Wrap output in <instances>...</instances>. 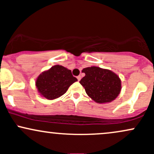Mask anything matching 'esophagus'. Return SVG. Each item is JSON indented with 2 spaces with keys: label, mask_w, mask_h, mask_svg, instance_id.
<instances>
[{
  "label": "esophagus",
  "mask_w": 154,
  "mask_h": 154,
  "mask_svg": "<svg viewBox=\"0 0 154 154\" xmlns=\"http://www.w3.org/2000/svg\"><path fill=\"white\" fill-rule=\"evenodd\" d=\"M77 80L79 81V80H80V79H81V76H80V75L77 76Z\"/></svg>",
  "instance_id": "1"
}]
</instances>
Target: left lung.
I'll list each match as a JSON object with an SVG mask.
<instances>
[{
  "instance_id": "1",
  "label": "left lung",
  "mask_w": 154,
  "mask_h": 154,
  "mask_svg": "<svg viewBox=\"0 0 154 154\" xmlns=\"http://www.w3.org/2000/svg\"><path fill=\"white\" fill-rule=\"evenodd\" d=\"M85 74L79 83L85 88L86 93L99 103H108L114 100L121 91V80L110 70L97 66L83 69Z\"/></svg>"
}]
</instances>
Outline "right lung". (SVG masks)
<instances>
[{
    "mask_svg": "<svg viewBox=\"0 0 154 154\" xmlns=\"http://www.w3.org/2000/svg\"><path fill=\"white\" fill-rule=\"evenodd\" d=\"M76 81L77 79L73 77L71 70L56 65L39 75L36 80V87L43 96L53 100L64 94Z\"/></svg>",
    "mask_w": 154,
    "mask_h": 154,
    "instance_id": "right-lung-1",
    "label": "right lung"
}]
</instances>
